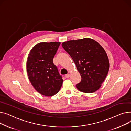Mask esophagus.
I'll use <instances>...</instances> for the list:
<instances>
[{"instance_id":"esophagus-1","label":"esophagus","mask_w":131,"mask_h":131,"mask_svg":"<svg viewBox=\"0 0 131 131\" xmlns=\"http://www.w3.org/2000/svg\"><path fill=\"white\" fill-rule=\"evenodd\" d=\"M69 77H70V74H69V73H68V74H67L65 75V77H66V78H69Z\"/></svg>"}]
</instances>
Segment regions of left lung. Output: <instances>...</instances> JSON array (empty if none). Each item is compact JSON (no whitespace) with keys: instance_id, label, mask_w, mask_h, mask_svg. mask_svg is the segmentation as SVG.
<instances>
[{"instance_id":"1","label":"left lung","mask_w":131,"mask_h":131,"mask_svg":"<svg viewBox=\"0 0 131 131\" xmlns=\"http://www.w3.org/2000/svg\"><path fill=\"white\" fill-rule=\"evenodd\" d=\"M80 73L81 80L76 84L80 91L91 93L97 90L108 72V58L102 46L89 38L62 43Z\"/></svg>"}]
</instances>
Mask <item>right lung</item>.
<instances>
[{
	"instance_id": "add662e5",
	"label": "right lung",
	"mask_w": 131,
	"mask_h": 131,
	"mask_svg": "<svg viewBox=\"0 0 131 131\" xmlns=\"http://www.w3.org/2000/svg\"><path fill=\"white\" fill-rule=\"evenodd\" d=\"M60 42H41L30 50L26 69L28 79L35 90L42 95L52 96L62 85L63 79L54 64L53 59Z\"/></svg>"
}]
</instances>
